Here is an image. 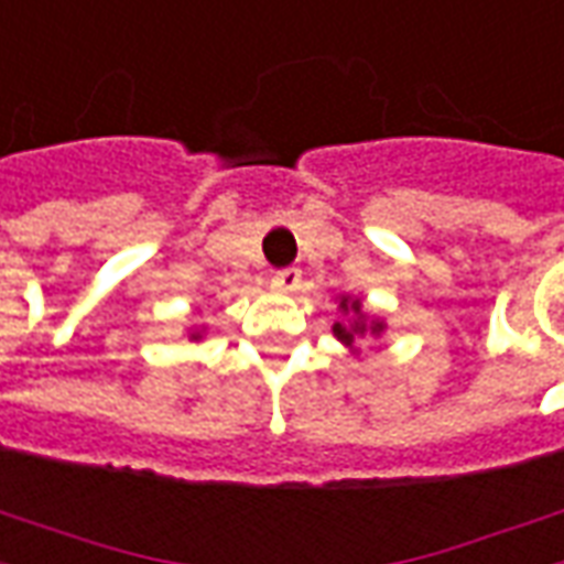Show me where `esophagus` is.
Listing matches in <instances>:
<instances>
[{"mask_svg":"<svg viewBox=\"0 0 564 564\" xmlns=\"http://www.w3.org/2000/svg\"><path fill=\"white\" fill-rule=\"evenodd\" d=\"M270 285L275 291H294L301 285V273L294 270V267H285V270H275L273 279H270Z\"/></svg>","mask_w":564,"mask_h":564,"instance_id":"1","label":"esophagus"}]
</instances>
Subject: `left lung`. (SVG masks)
I'll list each match as a JSON object with an SVG mask.
<instances>
[{"mask_svg":"<svg viewBox=\"0 0 564 564\" xmlns=\"http://www.w3.org/2000/svg\"><path fill=\"white\" fill-rule=\"evenodd\" d=\"M339 313L352 315V322H334V337L339 343H346L349 349H355V339L365 337V334H382V322H370L361 310L358 297H339Z\"/></svg>","mask_w":564,"mask_h":564,"instance_id":"1","label":"left lung"}]
</instances>
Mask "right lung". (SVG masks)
I'll list each match as a JSON object with an SVG mask.
<instances>
[{
    "mask_svg": "<svg viewBox=\"0 0 564 564\" xmlns=\"http://www.w3.org/2000/svg\"><path fill=\"white\" fill-rule=\"evenodd\" d=\"M203 337V330H194V334H191V339H199Z\"/></svg>",
    "mask_w": 564,
    "mask_h": 564,
    "instance_id": "right-lung-1",
    "label": "right lung"
}]
</instances>
